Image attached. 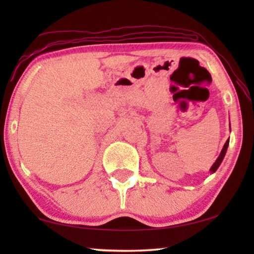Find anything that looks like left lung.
Returning a JSON list of instances; mask_svg holds the SVG:
<instances>
[{
	"label": "left lung",
	"mask_w": 254,
	"mask_h": 254,
	"mask_svg": "<svg viewBox=\"0 0 254 254\" xmlns=\"http://www.w3.org/2000/svg\"><path fill=\"white\" fill-rule=\"evenodd\" d=\"M229 127H230V124H229ZM228 145H229V138L227 139V141H226V143H225V145H224V147H223V149H222V152H220V154H219V156H218V158L216 159V161H215L214 165H213L212 167H210V169H209L210 174H214V172L218 169V167L220 166V164H222V161H223V159H224V157H225V155H226V152H227Z\"/></svg>",
	"instance_id": "8db88e82"
}]
</instances>
